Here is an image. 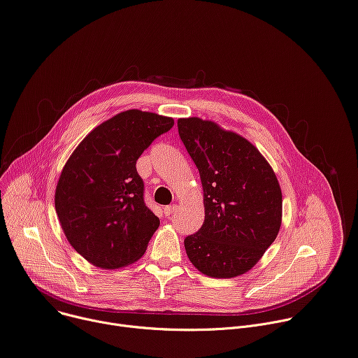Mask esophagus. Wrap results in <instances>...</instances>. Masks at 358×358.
Returning <instances> with one entry per match:
<instances>
[{"instance_id": "obj_1", "label": "esophagus", "mask_w": 358, "mask_h": 358, "mask_svg": "<svg viewBox=\"0 0 358 358\" xmlns=\"http://www.w3.org/2000/svg\"><path fill=\"white\" fill-rule=\"evenodd\" d=\"M176 209H178L176 205H171V206H166V208L164 209V213H165V216H171Z\"/></svg>"}]
</instances>
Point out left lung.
Here are the masks:
<instances>
[{"instance_id":"left-lung-1","label":"left lung","mask_w":358,"mask_h":358,"mask_svg":"<svg viewBox=\"0 0 358 358\" xmlns=\"http://www.w3.org/2000/svg\"><path fill=\"white\" fill-rule=\"evenodd\" d=\"M179 136L199 171L205 222L187 236L190 263L213 279L256 266L282 226L283 197L260 150L242 135L197 116L178 119Z\"/></svg>"}]
</instances>
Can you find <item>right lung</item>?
I'll return each mask as SVG.
<instances>
[{
	"label": "right lung",
	"instance_id": "obj_1",
	"mask_svg": "<svg viewBox=\"0 0 358 358\" xmlns=\"http://www.w3.org/2000/svg\"><path fill=\"white\" fill-rule=\"evenodd\" d=\"M173 117L128 109L92 129L71 153L55 189V210L69 245L103 270L139 260L159 219L145 206L136 161Z\"/></svg>",
	"mask_w": 358,
	"mask_h": 358
}]
</instances>
